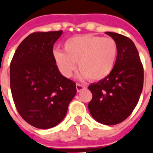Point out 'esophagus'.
Instances as JSON below:
<instances>
[{
    "label": "esophagus",
    "instance_id": "obj_1",
    "mask_svg": "<svg viewBox=\"0 0 153 153\" xmlns=\"http://www.w3.org/2000/svg\"><path fill=\"white\" fill-rule=\"evenodd\" d=\"M76 91L81 92L82 90L85 89L86 87L84 85H82V84H79V83H76Z\"/></svg>",
    "mask_w": 153,
    "mask_h": 153
}]
</instances>
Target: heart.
I'll return each instance as SVG.
<instances>
[{"instance_id":"heart-1","label":"heart","mask_w":153,"mask_h":153,"mask_svg":"<svg viewBox=\"0 0 153 153\" xmlns=\"http://www.w3.org/2000/svg\"><path fill=\"white\" fill-rule=\"evenodd\" d=\"M65 50L55 49L53 56L65 76L71 77L76 71L77 63L82 77L100 81L113 71L118 57V48L114 39L85 34L69 38Z\"/></svg>"}]
</instances>
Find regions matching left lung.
<instances>
[{"label": "left lung", "mask_w": 153, "mask_h": 153, "mask_svg": "<svg viewBox=\"0 0 153 153\" xmlns=\"http://www.w3.org/2000/svg\"><path fill=\"white\" fill-rule=\"evenodd\" d=\"M114 39L118 57L113 71L105 79L88 86L93 94L88 110L95 120L115 125L132 113L143 88L144 70L132 40L114 32H105Z\"/></svg>", "instance_id": "8db88e82"}]
</instances>
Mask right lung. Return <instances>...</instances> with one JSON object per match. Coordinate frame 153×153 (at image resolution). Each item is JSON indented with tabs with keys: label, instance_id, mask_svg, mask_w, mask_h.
I'll list each match as a JSON object with an SVG mask.
<instances>
[{
	"label": "right lung",
	"instance_id": "obj_1",
	"mask_svg": "<svg viewBox=\"0 0 153 153\" xmlns=\"http://www.w3.org/2000/svg\"><path fill=\"white\" fill-rule=\"evenodd\" d=\"M62 30L34 32L20 44L10 64V87L22 118L41 129L61 122L76 94L75 82L62 75L53 56V44Z\"/></svg>",
	"mask_w": 153,
	"mask_h": 153
}]
</instances>
